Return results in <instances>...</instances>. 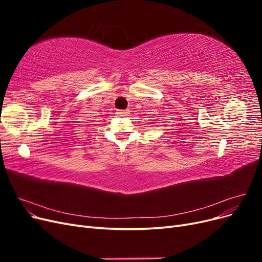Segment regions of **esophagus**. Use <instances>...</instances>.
Listing matches in <instances>:
<instances>
[{"instance_id":"34e87169","label":"esophagus","mask_w":262,"mask_h":262,"mask_svg":"<svg viewBox=\"0 0 262 262\" xmlns=\"http://www.w3.org/2000/svg\"><path fill=\"white\" fill-rule=\"evenodd\" d=\"M117 115L119 117H126V116L129 115V110H118Z\"/></svg>"}]
</instances>
